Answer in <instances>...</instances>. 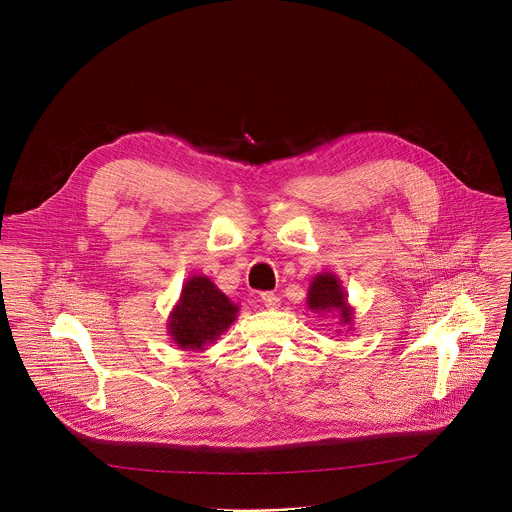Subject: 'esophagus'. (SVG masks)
<instances>
[{"label": "esophagus", "instance_id": "obj_1", "mask_svg": "<svg viewBox=\"0 0 512 512\" xmlns=\"http://www.w3.org/2000/svg\"><path fill=\"white\" fill-rule=\"evenodd\" d=\"M261 302L267 310H277L279 308V298L275 294H271V291H265V294H261Z\"/></svg>", "mask_w": 512, "mask_h": 512}]
</instances>
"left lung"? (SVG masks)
I'll return each instance as SVG.
<instances>
[{"label": "left lung", "instance_id": "1", "mask_svg": "<svg viewBox=\"0 0 512 512\" xmlns=\"http://www.w3.org/2000/svg\"><path fill=\"white\" fill-rule=\"evenodd\" d=\"M308 308L322 316L336 314L338 318L336 324L348 326V330L352 328L354 308L348 304V294L340 277L330 271H322L310 281Z\"/></svg>", "mask_w": 512, "mask_h": 512}]
</instances>
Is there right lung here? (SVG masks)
I'll return each instance as SVG.
<instances>
[{
    "mask_svg": "<svg viewBox=\"0 0 512 512\" xmlns=\"http://www.w3.org/2000/svg\"><path fill=\"white\" fill-rule=\"evenodd\" d=\"M239 306L231 302L206 275L184 281L180 300L168 316V334L182 350H206L237 320Z\"/></svg>",
    "mask_w": 512,
    "mask_h": 512,
    "instance_id": "1",
    "label": "right lung"
}]
</instances>
